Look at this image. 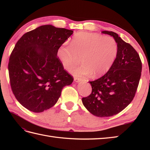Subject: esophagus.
I'll use <instances>...</instances> for the list:
<instances>
[{"label":"esophagus","instance_id":"34e87169","mask_svg":"<svg viewBox=\"0 0 150 150\" xmlns=\"http://www.w3.org/2000/svg\"><path fill=\"white\" fill-rule=\"evenodd\" d=\"M74 81H75L76 82H81V81H84V79H81V78L75 77V78H74Z\"/></svg>","mask_w":150,"mask_h":150}]
</instances>
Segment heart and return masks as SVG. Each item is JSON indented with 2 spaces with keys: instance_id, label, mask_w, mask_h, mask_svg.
Instances as JSON below:
<instances>
[{
  "instance_id": "heart-1",
  "label": "heart",
  "mask_w": 150,
  "mask_h": 150,
  "mask_svg": "<svg viewBox=\"0 0 150 150\" xmlns=\"http://www.w3.org/2000/svg\"><path fill=\"white\" fill-rule=\"evenodd\" d=\"M69 46H60L57 54L67 70L74 67L81 58V66L71 71L76 77L106 74L113 64L118 52L117 44L112 37L90 32L76 33Z\"/></svg>"
}]
</instances>
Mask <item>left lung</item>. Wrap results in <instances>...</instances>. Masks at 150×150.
Listing matches in <instances>:
<instances>
[{"label": "left lung", "instance_id": "8db88e82", "mask_svg": "<svg viewBox=\"0 0 150 150\" xmlns=\"http://www.w3.org/2000/svg\"><path fill=\"white\" fill-rule=\"evenodd\" d=\"M102 33L114 38L117 43V55L106 74L89 82L91 93L82 101L93 115L108 117L119 113L133 100L141 79L142 62L136 50L118 34L108 31Z\"/></svg>", "mask_w": 150, "mask_h": 150}]
</instances>
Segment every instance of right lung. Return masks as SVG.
Listing matches in <instances>:
<instances>
[{
	"instance_id": "add662e5",
	"label": "right lung",
	"mask_w": 150,
	"mask_h": 150,
	"mask_svg": "<svg viewBox=\"0 0 150 150\" xmlns=\"http://www.w3.org/2000/svg\"><path fill=\"white\" fill-rule=\"evenodd\" d=\"M73 31L44 25L27 32L15 44L8 71L15 98L26 109L42 112L55 105L73 78L57 57L59 47Z\"/></svg>"
}]
</instances>
